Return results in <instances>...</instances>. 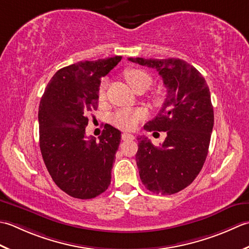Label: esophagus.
Returning <instances> with one entry per match:
<instances>
[{
  "label": "esophagus",
  "instance_id": "1",
  "mask_svg": "<svg viewBox=\"0 0 249 249\" xmlns=\"http://www.w3.org/2000/svg\"><path fill=\"white\" fill-rule=\"evenodd\" d=\"M121 139H123L124 141H132L135 139V136L132 134H129V133H124L123 135H121Z\"/></svg>",
  "mask_w": 249,
  "mask_h": 249
}]
</instances>
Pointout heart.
I'll list each match as a JSON object with an SVG mask.
<instances>
[{"instance_id": "b5f03b06", "label": "heart", "mask_w": 249, "mask_h": 249, "mask_svg": "<svg viewBox=\"0 0 249 249\" xmlns=\"http://www.w3.org/2000/svg\"><path fill=\"white\" fill-rule=\"evenodd\" d=\"M124 78L126 83L130 85V87L133 89L136 92L139 91H145L147 88L151 85L150 76L146 72L138 69H132L128 70L124 73ZM106 96V80L103 79L99 86L98 90V99L100 102L105 100ZM146 117V114L144 110L142 109H130V108H124L118 110L116 113L111 121L113 124L118 126V128L123 130H133L138 126L139 123Z\"/></svg>"}]
</instances>
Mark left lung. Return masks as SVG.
<instances>
[{
	"label": "left lung",
	"instance_id": "8db88e82",
	"mask_svg": "<svg viewBox=\"0 0 249 249\" xmlns=\"http://www.w3.org/2000/svg\"><path fill=\"white\" fill-rule=\"evenodd\" d=\"M131 62L158 71L166 88L159 114L147 131H164L161 146L139 139L135 159L141 180L159 195H173L195 180L204 164L214 125L209 86L201 73L181 59L129 58Z\"/></svg>",
	"mask_w": 249,
	"mask_h": 249
}]
</instances>
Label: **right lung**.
Here are the masks:
<instances>
[{"instance_id": "obj_1", "label": "right lung", "mask_w": 249, "mask_h": 249, "mask_svg": "<svg viewBox=\"0 0 249 249\" xmlns=\"http://www.w3.org/2000/svg\"><path fill=\"white\" fill-rule=\"evenodd\" d=\"M120 60L116 55L61 69L40 100L39 147L45 165L55 185L77 199H93L110 184L121 132L105 124L96 141L86 136V126L89 111L98 108L101 78Z\"/></svg>"}]
</instances>
